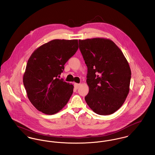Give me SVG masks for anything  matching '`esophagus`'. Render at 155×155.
<instances>
[{
	"label": "esophagus",
	"mask_w": 155,
	"mask_h": 155,
	"mask_svg": "<svg viewBox=\"0 0 155 155\" xmlns=\"http://www.w3.org/2000/svg\"><path fill=\"white\" fill-rule=\"evenodd\" d=\"M80 85H81L80 84L75 83L74 84V87H75V89H78V88H79Z\"/></svg>",
	"instance_id": "esophagus-1"
}]
</instances>
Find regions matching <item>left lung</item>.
I'll return each mask as SVG.
<instances>
[{"mask_svg":"<svg viewBox=\"0 0 155 155\" xmlns=\"http://www.w3.org/2000/svg\"><path fill=\"white\" fill-rule=\"evenodd\" d=\"M79 48L88 68L87 104L97 114L114 113L129 93L131 73L128 61L116 44L107 38L80 39Z\"/></svg>","mask_w":155,"mask_h":155,"instance_id":"8db88e82","label":"left lung"}]
</instances>
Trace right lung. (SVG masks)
Listing matches in <instances>:
<instances>
[{
	"label": "right lung",
	"instance_id": "1",
	"mask_svg": "<svg viewBox=\"0 0 155 155\" xmlns=\"http://www.w3.org/2000/svg\"><path fill=\"white\" fill-rule=\"evenodd\" d=\"M78 49V39H54L36 49L31 54L23 83L29 101L39 111L54 114L67 104L74 86L58 77L65 64Z\"/></svg>",
	"mask_w": 155,
	"mask_h": 155
}]
</instances>
